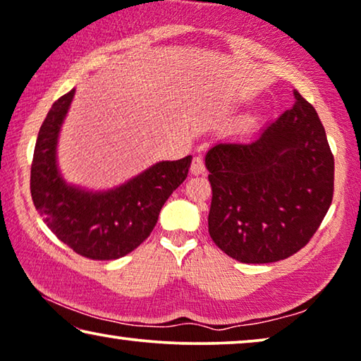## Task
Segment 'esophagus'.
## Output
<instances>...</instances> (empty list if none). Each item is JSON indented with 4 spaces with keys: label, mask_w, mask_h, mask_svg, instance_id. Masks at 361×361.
Returning a JSON list of instances; mask_svg holds the SVG:
<instances>
[{
    "label": "esophagus",
    "mask_w": 361,
    "mask_h": 361,
    "mask_svg": "<svg viewBox=\"0 0 361 361\" xmlns=\"http://www.w3.org/2000/svg\"><path fill=\"white\" fill-rule=\"evenodd\" d=\"M206 171V165H204V160H202V157H195L191 161V175H202Z\"/></svg>",
    "instance_id": "1"
}]
</instances>
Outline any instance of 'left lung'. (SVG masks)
<instances>
[{"instance_id":"1","label":"left lung","mask_w":361,"mask_h":361,"mask_svg":"<svg viewBox=\"0 0 361 361\" xmlns=\"http://www.w3.org/2000/svg\"><path fill=\"white\" fill-rule=\"evenodd\" d=\"M296 103L250 140L206 155L207 217L217 247L242 263H273L307 245L331 207L334 155L311 103Z\"/></svg>"}]
</instances>
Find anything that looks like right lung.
<instances>
[{
    "label": "right lung",
    "instance_id": "obj_1",
    "mask_svg": "<svg viewBox=\"0 0 361 361\" xmlns=\"http://www.w3.org/2000/svg\"><path fill=\"white\" fill-rule=\"evenodd\" d=\"M73 93L60 96L40 126L30 195L49 229L75 253L90 260H116L150 235L161 206L186 180L191 155L160 161L113 191L86 192L65 185L55 165V145Z\"/></svg>",
    "mask_w": 361,
    "mask_h": 361
}]
</instances>
